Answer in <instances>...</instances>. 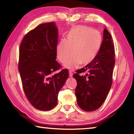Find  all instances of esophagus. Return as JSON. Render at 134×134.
Returning a JSON list of instances; mask_svg holds the SVG:
<instances>
[{"mask_svg": "<svg viewBox=\"0 0 134 134\" xmlns=\"http://www.w3.org/2000/svg\"><path fill=\"white\" fill-rule=\"evenodd\" d=\"M69 76H70V77L72 76V72L71 71V70H70L69 71Z\"/></svg>", "mask_w": 134, "mask_h": 134, "instance_id": "obj_1", "label": "esophagus"}]
</instances>
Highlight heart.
<instances>
[{
	"instance_id": "obj_1",
	"label": "heart",
	"mask_w": 134,
	"mask_h": 134,
	"mask_svg": "<svg viewBox=\"0 0 134 134\" xmlns=\"http://www.w3.org/2000/svg\"><path fill=\"white\" fill-rule=\"evenodd\" d=\"M102 43L99 31L88 26H79L72 29L57 47V55L60 62L64 63L69 69L77 68L81 64H87L96 57Z\"/></svg>"
}]
</instances>
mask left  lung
<instances>
[{"label":"left lung","instance_id":"obj_1","mask_svg":"<svg viewBox=\"0 0 134 134\" xmlns=\"http://www.w3.org/2000/svg\"><path fill=\"white\" fill-rule=\"evenodd\" d=\"M115 62V47L110 34L104 29L103 40L94 60L76 71L73 77L77 81V102L81 109L91 112L104 103L112 84ZM87 72L86 76L80 74Z\"/></svg>","mask_w":134,"mask_h":134}]
</instances>
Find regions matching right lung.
<instances>
[{"label": "right lung", "mask_w": 134, "mask_h": 134, "mask_svg": "<svg viewBox=\"0 0 134 134\" xmlns=\"http://www.w3.org/2000/svg\"><path fill=\"white\" fill-rule=\"evenodd\" d=\"M58 31L54 22L40 24L25 35L19 48L18 70L25 94L32 105L49 110L69 77L67 69L51 75L62 66L55 60Z\"/></svg>", "instance_id": "1"}]
</instances>
